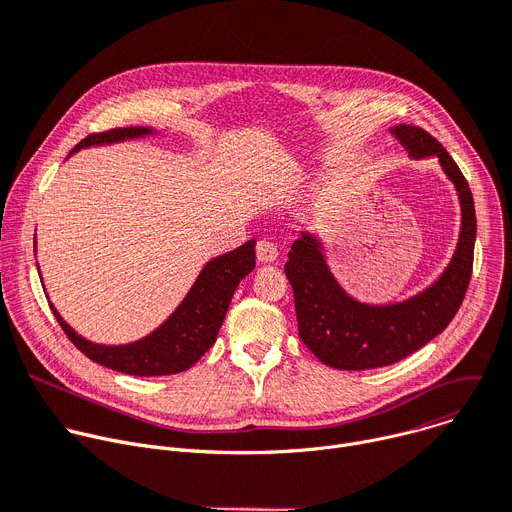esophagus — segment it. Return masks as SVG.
Segmentation results:
<instances>
[{
  "label": "esophagus",
  "instance_id": "34e87169",
  "mask_svg": "<svg viewBox=\"0 0 512 512\" xmlns=\"http://www.w3.org/2000/svg\"><path fill=\"white\" fill-rule=\"evenodd\" d=\"M257 259L259 263H273L277 259V245L269 239H261L257 243Z\"/></svg>",
  "mask_w": 512,
  "mask_h": 512
}]
</instances>
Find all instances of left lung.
<instances>
[{"mask_svg": "<svg viewBox=\"0 0 512 512\" xmlns=\"http://www.w3.org/2000/svg\"><path fill=\"white\" fill-rule=\"evenodd\" d=\"M390 132L410 159H439L461 208L459 241L449 265L429 288L402 302L367 304L339 284L316 232H300L284 267L294 290L298 333L324 365L335 369L392 365L427 345L453 320L472 277L476 210L466 177L427 130L398 124Z\"/></svg>", "mask_w": 512, "mask_h": 512, "instance_id": "left-lung-1", "label": "left lung"}]
</instances>
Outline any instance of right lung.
<instances>
[{
	"label": "right lung",
	"mask_w": 512,
	"mask_h": 512,
	"mask_svg": "<svg viewBox=\"0 0 512 512\" xmlns=\"http://www.w3.org/2000/svg\"><path fill=\"white\" fill-rule=\"evenodd\" d=\"M163 134L151 126H126L114 128L102 134H89L87 138L69 153L75 155L83 149L118 145L124 141H136V138L159 136ZM255 239L210 259L198 273L190 292L179 302V306L159 324L155 331L122 345H104L81 337L71 324L59 314L53 302V314L59 320L61 329L71 339V343L85 353L91 361L104 367L116 369L128 376H171L179 371L190 369L216 341L218 331L224 322L228 304L235 294L237 286L245 275L255 269ZM36 253V237H34ZM38 267V263H36ZM40 273V267H38ZM42 282V275H40Z\"/></svg>",
	"instance_id": "right-lung-1"
}]
</instances>
